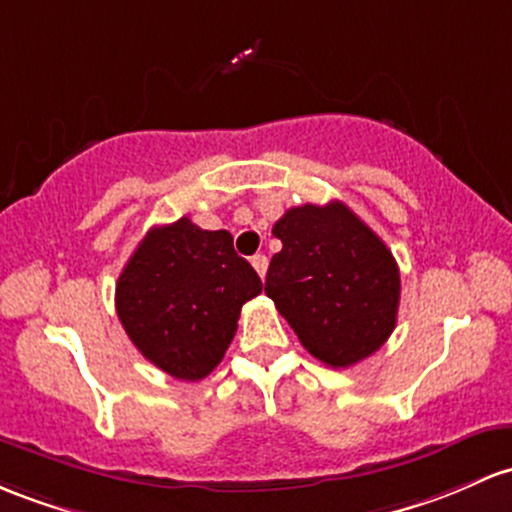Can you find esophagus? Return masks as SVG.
Listing matches in <instances>:
<instances>
[{"instance_id":"1","label":"esophagus","mask_w":512,"mask_h":512,"mask_svg":"<svg viewBox=\"0 0 512 512\" xmlns=\"http://www.w3.org/2000/svg\"><path fill=\"white\" fill-rule=\"evenodd\" d=\"M252 267H255V272L260 274L262 279H265V274H267V257L265 255H255V257H252Z\"/></svg>"}]
</instances>
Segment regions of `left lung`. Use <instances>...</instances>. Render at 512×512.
Segmentation results:
<instances>
[{"label": "left lung", "instance_id": "left-lung-1", "mask_svg": "<svg viewBox=\"0 0 512 512\" xmlns=\"http://www.w3.org/2000/svg\"><path fill=\"white\" fill-rule=\"evenodd\" d=\"M282 250L265 294L301 345L333 369L374 355L396 328L401 274L384 240L342 201L294 206L274 223Z\"/></svg>", "mask_w": 512, "mask_h": 512}]
</instances>
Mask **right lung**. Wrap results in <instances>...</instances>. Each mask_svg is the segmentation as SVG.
I'll return each mask as SVG.
<instances>
[{"label":"right lung","mask_w":512,"mask_h":512,"mask_svg":"<svg viewBox=\"0 0 512 512\" xmlns=\"http://www.w3.org/2000/svg\"><path fill=\"white\" fill-rule=\"evenodd\" d=\"M262 291L228 230L187 216L148 230L116 284V313L140 355L174 379L199 381L226 355L240 308Z\"/></svg>","instance_id":"right-lung-1"}]
</instances>
